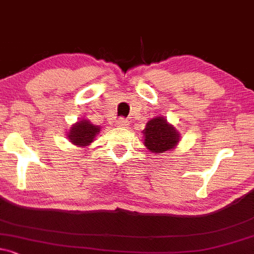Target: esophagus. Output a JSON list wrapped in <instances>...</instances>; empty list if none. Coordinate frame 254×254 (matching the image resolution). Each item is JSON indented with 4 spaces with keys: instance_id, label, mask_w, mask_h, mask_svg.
<instances>
[{
    "instance_id": "1",
    "label": "esophagus",
    "mask_w": 254,
    "mask_h": 254,
    "mask_svg": "<svg viewBox=\"0 0 254 254\" xmlns=\"http://www.w3.org/2000/svg\"><path fill=\"white\" fill-rule=\"evenodd\" d=\"M116 125L119 127H127L128 126V121L126 119H124V117H120V119L117 120Z\"/></svg>"
}]
</instances>
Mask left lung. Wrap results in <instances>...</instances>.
<instances>
[{"mask_svg": "<svg viewBox=\"0 0 254 254\" xmlns=\"http://www.w3.org/2000/svg\"><path fill=\"white\" fill-rule=\"evenodd\" d=\"M144 133V144L155 154L173 149L179 141V134L174 127L167 124L162 117H155L146 124Z\"/></svg>", "mask_w": 254, "mask_h": 254, "instance_id": "obj_1", "label": "left lung"}]
</instances>
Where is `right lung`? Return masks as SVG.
<instances>
[{
  "instance_id": "add662e5",
  "label": "right lung",
  "mask_w": 254,
  "mask_h": 254,
  "mask_svg": "<svg viewBox=\"0 0 254 254\" xmlns=\"http://www.w3.org/2000/svg\"><path fill=\"white\" fill-rule=\"evenodd\" d=\"M99 130L100 127L89 124V121H87V120H82V121H78L77 124L71 127L69 133V139L75 145L87 146L89 143L93 141L94 137L98 134Z\"/></svg>"
}]
</instances>
